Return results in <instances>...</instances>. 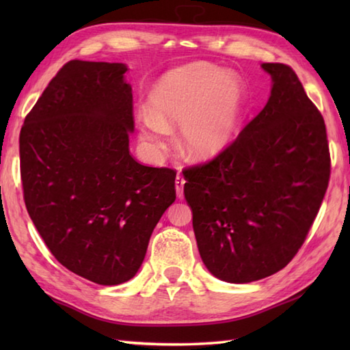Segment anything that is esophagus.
<instances>
[{
  "label": "esophagus",
  "instance_id": "34e87169",
  "mask_svg": "<svg viewBox=\"0 0 350 350\" xmlns=\"http://www.w3.org/2000/svg\"><path fill=\"white\" fill-rule=\"evenodd\" d=\"M185 177L182 174H177L176 176V194L179 198L183 197V187H185Z\"/></svg>",
  "mask_w": 350,
  "mask_h": 350
}]
</instances>
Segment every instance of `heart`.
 Here are the masks:
<instances>
[{"instance_id": "heart-1", "label": "heart", "mask_w": 350, "mask_h": 350, "mask_svg": "<svg viewBox=\"0 0 350 350\" xmlns=\"http://www.w3.org/2000/svg\"><path fill=\"white\" fill-rule=\"evenodd\" d=\"M245 107L241 79L215 66L194 63L163 75L148 109L138 116L141 138L154 153L167 146L170 126L180 123V144L192 159H211L232 143Z\"/></svg>"}]
</instances>
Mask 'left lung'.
Returning a JSON list of instances; mask_svg holds the SVG:
<instances>
[{
  "mask_svg": "<svg viewBox=\"0 0 350 350\" xmlns=\"http://www.w3.org/2000/svg\"><path fill=\"white\" fill-rule=\"evenodd\" d=\"M272 77L265 108L224 150L185 168L197 247L215 277L242 284L290 263L321 209L331 174L326 126L295 70Z\"/></svg>",
  "mask_w": 350,
  "mask_h": 350,
  "instance_id": "8db88e82",
  "label": "left lung"
}]
</instances>
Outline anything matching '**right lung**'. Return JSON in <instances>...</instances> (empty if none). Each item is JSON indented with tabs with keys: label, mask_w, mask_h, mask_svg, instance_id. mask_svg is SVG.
I'll use <instances>...</instances> for the list:
<instances>
[{
	"label": "right lung",
	"mask_w": 350,
	"mask_h": 350,
	"mask_svg": "<svg viewBox=\"0 0 350 350\" xmlns=\"http://www.w3.org/2000/svg\"><path fill=\"white\" fill-rule=\"evenodd\" d=\"M123 63H66L19 135L24 202L58 262L96 284L131 280L162 213L176 171L129 152L132 88Z\"/></svg>",
	"instance_id": "right-lung-1"
}]
</instances>
